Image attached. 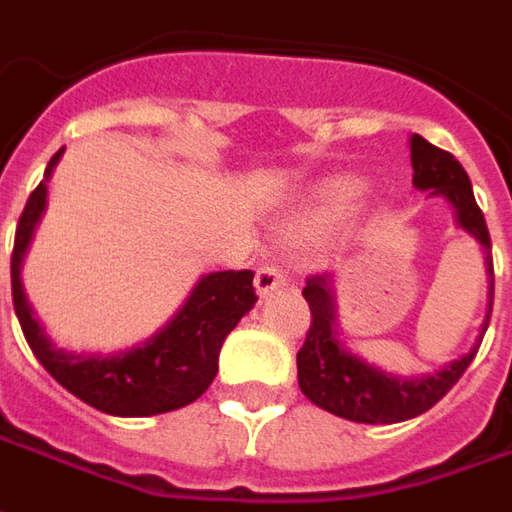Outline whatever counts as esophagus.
Listing matches in <instances>:
<instances>
[{
	"instance_id": "obj_1",
	"label": "esophagus",
	"mask_w": 512,
	"mask_h": 512,
	"mask_svg": "<svg viewBox=\"0 0 512 512\" xmlns=\"http://www.w3.org/2000/svg\"><path fill=\"white\" fill-rule=\"evenodd\" d=\"M253 284H256V292H259V297H270L273 292H278V289L286 284V278H284V273L278 270V267H273V264H270V267L256 270V281H253Z\"/></svg>"
}]
</instances>
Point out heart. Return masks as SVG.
I'll list each match as a JSON object with an SVG mask.
<instances>
[{"label": "heart", "mask_w": 512, "mask_h": 512, "mask_svg": "<svg viewBox=\"0 0 512 512\" xmlns=\"http://www.w3.org/2000/svg\"><path fill=\"white\" fill-rule=\"evenodd\" d=\"M364 190V181L355 179V176H339V179H331L328 184H322L320 192L314 195L311 212L303 220V228H322L344 217L361 201Z\"/></svg>", "instance_id": "obj_1"}]
</instances>
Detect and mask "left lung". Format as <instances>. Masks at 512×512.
I'll return each instance as SVG.
<instances>
[{
  "mask_svg": "<svg viewBox=\"0 0 512 512\" xmlns=\"http://www.w3.org/2000/svg\"><path fill=\"white\" fill-rule=\"evenodd\" d=\"M413 187L430 195H441L452 212L460 231L477 239L485 253V273H488V311L480 325L477 344L469 353L449 361L436 372L405 378L386 372L383 366L366 361L364 355L353 353L339 331V311H336V286L333 275H311L303 289V297L311 308V328L300 353H297V383L308 400L322 411L342 416L361 424H394L413 419L430 411L447 394L460 375L469 369L471 358L480 350V342L488 331L491 306H494V259H491V237L474 201L471 181L458 159L449 151H441L427 143L422 134L411 137Z\"/></svg>",
  "mask_w": 512,
  "mask_h": 512,
  "instance_id": "left-lung-1",
  "label": "left lung"
}]
</instances>
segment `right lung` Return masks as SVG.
<instances>
[{
  "mask_svg": "<svg viewBox=\"0 0 512 512\" xmlns=\"http://www.w3.org/2000/svg\"><path fill=\"white\" fill-rule=\"evenodd\" d=\"M63 151L60 148L49 159L43 181L30 195L16 228L10 281L21 331L43 369L96 411L110 416H157L184 408L209 389L226 336L259 300L253 292V273L223 270L201 275L179 311L146 342L126 350L101 355L57 347L24 292L21 267L46 212L49 179Z\"/></svg>",
  "mask_w": 512,
  "mask_h": 512,
  "instance_id": "1",
  "label": "right lung"
}]
</instances>
